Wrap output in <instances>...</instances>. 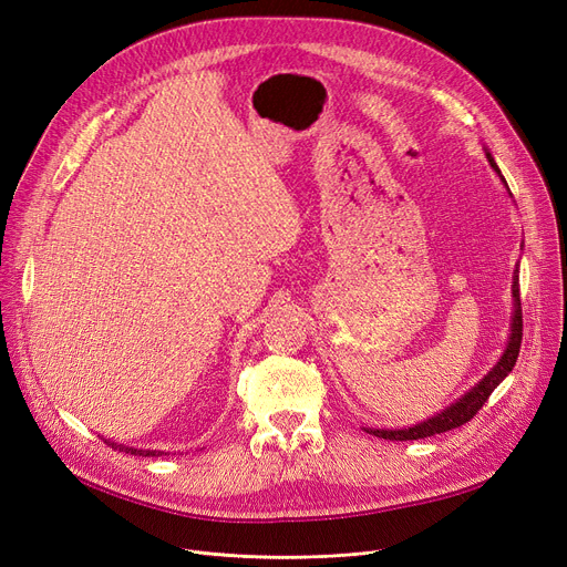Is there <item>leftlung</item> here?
<instances>
[{"label":"left lung","instance_id":"left-lung-1","mask_svg":"<svg viewBox=\"0 0 567 567\" xmlns=\"http://www.w3.org/2000/svg\"><path fill=\"white\" fill-rule=\"evenodd\" d=\"M485 156L492 165V169L498 174L501 184L508 188V184H505V178L494 161V156L489 154V148H485ZM508 195L513 197L511 188H508ZM519 347H522V301H519V271L513 276V319H511V333H508V344H505L501 359L496 361V365L478 381L475 385H471V389L457 398L451 406L441 409L439 413L430 415L427 421H421L415 423L411 427H395V430H389V427H363L368 434L372 436H379V439H391V441H413V439H425V436H434V434H441V432H449V430H455L464 423H468L475 413L481 411V406L487 402V398L492 395V391L496 389V385L508 377L517 363V355H519Z\"/></svg>","mask_w":567,"mask_h":567}]
</instances>
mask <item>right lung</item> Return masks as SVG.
Listing matches in <instances>:
<instances>
[{"label":"right lung","instance_id":"right-lung-1","mask_svg":"<svg viewBox=\"0 0 567 567\" xmlns=\"http://www.w3.org/2000/svg\"><path fill=\"white\" fill-rule=\"evenodd\" d=\"M105 443H110L112 449L118 451V453H131V455H142V457H161V455H167V453H163V451H142V449H133V445L114 443V441H107V439H105Z\"/></svg>","mask_w":567,"mask_h":567}]
</instances>
